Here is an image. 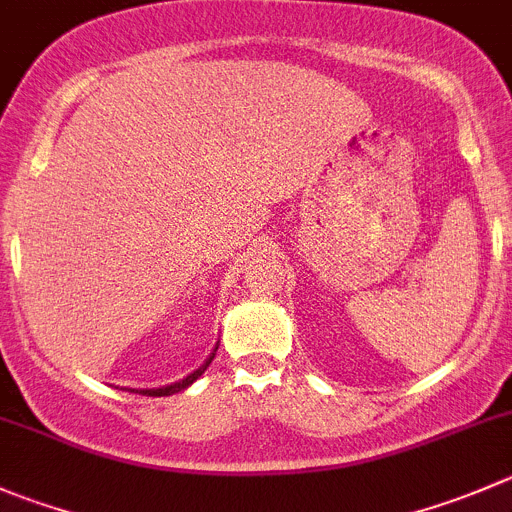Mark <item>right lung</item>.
I'll use <instances>...</instances> for the list:
<instances>
[{
	"mask_svg": "<svg viewBox=\"0 0 512 512\" xmlns=\"http://www.w3.org/2000/svg\"><path fill=\"white\" fill-rule=\"evenodd\" d=\"M215 352H217V345H215V350H212V355L207 357V360L202 362V365L197 367L195 372H190V375H187V377H182L180 382H172V385H165V388H140V390H135V388H127V390H130V393H140V395H147V398H167V395H175V393H180V390L190 388L192 382H195L197 377H200L202 372L207 370V367H210V362H212V357H215Z\"/></svg>",
	"mask_w": 512,
	"mask_h": 512,
	"instance_id": "obj_1",
	"label": "right lung"
}]
</instances>
